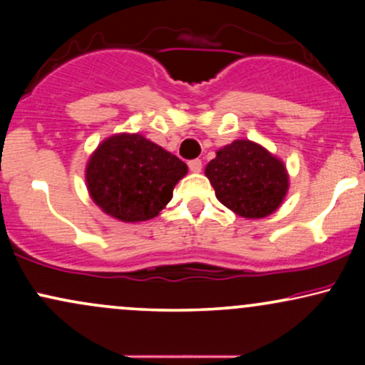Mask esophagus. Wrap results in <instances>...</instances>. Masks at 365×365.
Here are the masks:
<instances>
[{
    "instance_id": "34e87169",
    "label": "esophagus",
    "mask_w": 365,
    "mask_h": 365,
    "mask_svg": "<svg viewBox=\"0 0 365 365\" xmlns=\"http://www.w3.org/2000/svg\"><path fill=\"white\" fill-rule=\"evenodd\" d=\"M188 168H190L192 173H200V171H202V161H200V159H192V161L188 163Z\"/></svg>"
}]
</instances>
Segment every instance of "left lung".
I'll return each instance as SVG.
<instances>
[{
    "label": "left lung",
    "instance_id": "8db88e82",
    "mask_svg": "<svg viewBox=\"0 0 365 365\" xmlns=\"http://www.w3.org/2000/svg\"><path fill=\"white\" fill-rule=\"evenodd\" d=\"M204 173L217 200L247 220L273 215L290 187L282 159L249 139L233 140L221 148L216 158L207 163Z\"/></svg>",
    "mask_w": 365,
    "mask_h": 365
}]
</instances>
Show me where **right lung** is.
I'll use <instances>...</instances> for the list:
<instances>
[{
	"instance_id": "right-lung-1",
	"label": "right lung",
	"mask_w": 365,
	"mask_h": 365,
	"mask_svg": "<svg viewBox=\"0 0 365 365\" xmlns=\"http://www.w3.org/2000/svg\"><path fill=\"white\" fill-rule=\"evenodd\" d=\"M187 165L140 133H115L91 154L86 183L103 212L125 223L156 217L187 175Z\"/></svg>"
}]
</instances>
